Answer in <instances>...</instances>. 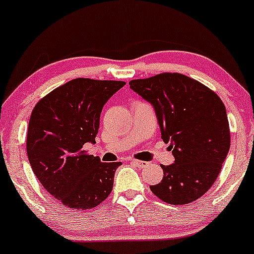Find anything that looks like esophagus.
Wrapping results in <instances>:
<instances>
[{"mask_svg": "<svg viewBox=\"0 0 254 254\" xmlns=\"http://www.w3.org/2000/svg\"><path fill=\"white\" fill-rule=\"evenodd\" d=\"M130 162H132L133 165L137 166V167H144V166H146V162H144V161H140V160L132 159V160H130Z\"/></svg>", "mask_w": 254, "mask_h": 254, "instance_id": "1", "label": "esophagus"}]
</instances>
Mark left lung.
I'll return each instance as SVG.
<instances>
[{"label":"left lung","mask_w":254,"mask_h":254,"mask_svg":"<svg viewBox=\"0 0 254 254\" xmlns=\"http://www.w3.org/2000/svg\"><path fill=\"white\" fill-rule=\"evenodd\" d=\"M129 87L154 106L174 156V163L161 165L163 178L150 187L152 193L171 204L200 198L217 181L230 148L224 103L207 86L178 72L132 80Z\"/></svg>","instance_id":"left-lung-1"}]
</instances>
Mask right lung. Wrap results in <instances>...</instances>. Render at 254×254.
Returning a JSON list of instances; mask_svg holds the SVG:
<instances>
[{
	"instance_id": "add662e5",
	"label": "right lung",
	"mask_w": 254,
	"mask_h": 254,
	"mask_svg": "<svg viewBox=\"0 0 254 254\" xmlns=\"http://www.w3.org/2000/svg\"><path fill=\"white\" fill-rule=\"evenodd\" d=\"M125 84L78 77L45 95L32 110L29 162L43 188L69 208H94L113 190L121 162H100L83 145L95 143L103 106Z\"/></svg>"
}]
</instances>
